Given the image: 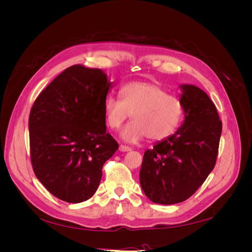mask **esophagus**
Segmentation results:
<instances>
[{"label": "esophagus", "instance_id": "esophagus-1", "mask_svg": "<svg viewBox=\"0 0 252 252\" xmlns=\"http://www.w3.org/2000/svg\"><path fill=\"white\" fill-rule=\"evenodd\" d=\"M120 151L122 152H127V151H130L131 148L128 147V146H125V145H120Z\"/></svg>", "mask_w": 252, "mask_h": 252}]
</instances>
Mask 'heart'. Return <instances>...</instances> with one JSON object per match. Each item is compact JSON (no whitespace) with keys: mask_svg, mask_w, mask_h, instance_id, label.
I'll return each mask as SVG.
<instances>
[{"mask_svg":"<svg viewBox=\"0 0 252 252\" xmlns=\"http://www.w3.org/2000/svg\"><path fill=\"white\" fill-rule=\"evenodd\" d=\"M121 97L108 96L104 102V117L110 129H119L128 119L132 122L121 131L126 142H138L145 136L151 141L165 140L177 130L184 116V103L167 94L154 82H130L121 89Z\"/></svg>","mask_w":252,"mask_h":252,"instance_id":"obj_1","label":"heart"}]
</instances>
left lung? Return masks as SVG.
<instances>
[{
  "label": "left lung",
  "mask_w": 252,
  "mask_h": 252,
  "mask_svg": "<svg viewBox=\"0 0 252 252\" xmlns=\"http://www.w3.org/2000/svg\"><path fill=\"white\" fill-rule=\"evenodd\" d=\"M185 121L178 131L145 151L140 171L143 191L156 204L170 205L191 196L215 168L222 121L202 89L182 85Z\"/></svg>",
  "instance_id": "obj_1"
}]
</instances>
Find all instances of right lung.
<instances>
[{"mask_svg": "<svg viewBox=\"0 0 252 252\" xmlns=\"http://www.w3.org/2000/svg\"><path fill=\"white\" fill-rule=\"evenodd\" d=\"M110 86L101 69L73 65L37 95L30 110L32 169L60 200L90 199L100 185L103 165L119 148L106 132L103 106Z\"/></svg>", "mask_w": 252, "mask_h": 252, "instance_id": "right-lung-1", "label": "right lung"}]
</instances>
